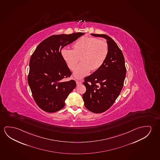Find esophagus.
<instances>
[{
    "instance_id": "obj_1",
    "label": "esophagus",
    "mask_w": 160,
    "mask_h": 160,
    "mask_svg": "<svg viewBox=\"0 0 160 160\" xmlns=\"http://www.w3.org/2000/svg\"><path fill=\"white\" fill-rule=\"evenodd\" d=\"M76 85L78 86V85H81L82 84V82L80 81H79V80H76Z\"/></svg>"
}]
</instances>
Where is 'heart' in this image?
Returning a JSON list of instances; mask_svg holds the SVG:
<instances>
[{
  "label": "heart",
  "instance_id": "heart-1",
  "mask_svg": "<svg viewBox=\"0 0 160 160\" xmlns=\"http://www.w3.org/2000/svg\"><path fill=\"white\" fill-rule=\"evenodd\" d=\"M74 49L67 48L62 49V57L71 70L74 69V75L80 79L89 74L92 70L95 71L103 65L108 57V46L103 40L95 37L85 36L79 38L73 45Z\"/></svg>",
  "mask_w": 160,
  "mask_h": 160
}]
</instances>
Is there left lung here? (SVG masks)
Returning a JSON list of instances; mask_svg holds the SVG:
<instances>
[{"label":"left lung","instance_id":"1","mask_svg":"<svg viewBox=\"0 0 160 160\" xmlns=\"http://www.w3.org/2000/svg\"><path fill=\"white\" fill-rule=\"evenodd\" d=\"M91 35L107 40L108 53L103 65L84 79L86 90L82 98L88 110L93 113H102L108 110L119 96L126 69L123 54L112 38L105 34Z\"/></svg>","mask_w":160,"mask_h":160}]
</instances>
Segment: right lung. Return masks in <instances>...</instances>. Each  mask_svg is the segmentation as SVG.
I'll return each mask as SVG.
<instances>
[{
	"mask_svg": "<svg viewBox=\"0 0 160 160\" xmlns=\"http://www.w3.org/2000/svg\"><path fill=\"white\" fill-rule=\"evenodd\" d=\"M84 34L52 35L41 42L31 56L28 81L34 100L42 110L51 113L62 109L76 87L73 80L64 81L71 72L61 51Z\"/></svg>",
	"mask_w": 160,
	"mask_h": 160,
	"instance_id": "1",
	"label": "right lung"
}]
</instances>
